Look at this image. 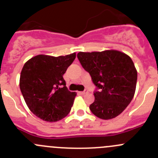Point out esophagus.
Masks as SVG:
<instances>
[{
  "mask_svg": "<svg viewBox=\"0 0 158 158\" xmlns=\"http://www.w3.org/2000/svg\"><path fill=\"white\" fill-rule=\"evenodd\" d=\"M88 90H86V89H85V90L84 91H82V92H81V94H82V95H85V94H87L88 93Z\"/></svg>",
  "mask_w": 158,
  "mask_h": 158,
  "instance_id": "obj_1",
  "label": "esophagus"
}]
</instances>
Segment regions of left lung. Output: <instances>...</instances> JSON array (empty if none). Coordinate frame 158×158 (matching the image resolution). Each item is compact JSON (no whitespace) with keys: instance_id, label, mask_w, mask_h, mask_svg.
<instances>
[{"instance_id":"1","label":"left lung","mask_w":158,"mask_h":158,"mask_svg":"<svg viewBox=\"0 0 158 158\" xmlns=\"http://www.w3.org/2000/svg\"><path fill=\"white\" fill-rule=\"evenodd\" d=\"M77 57L96 86L91 111L105 120L117 117L135 95L138 73L132 60L118 50L79 52Z\"/></svg>"}]
</instances>
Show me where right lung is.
<instances>
[{
  "mask_svg": "<svg viewBox=\"0 0 158 158\" xmlns=\"http://www.w3.org/2000/svg\"><path fill=\"white\" fill-rule=\"evenodd\" d=\"M75 58L76 52L58 57L38 55L24 64L20 89L27 106L36 117L54 122L69 113L76 93L68 90L63 76Z\"/></svg>",
  "mask_w": 158,
  "mask_h": 158,
  "instance_id": "add662e5",
  "label": "right lung"
}]
</instances>
